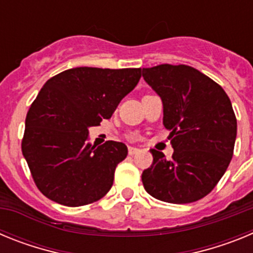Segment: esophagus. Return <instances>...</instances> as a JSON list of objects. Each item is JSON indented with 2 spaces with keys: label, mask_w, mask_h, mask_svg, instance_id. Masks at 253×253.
Wrapping results in <instances>:
<instances>
[{
  "label": "esophagus",
  "mask_w": 253,
  "mask_h": 253,
  "mask_svg": "<svg viewBox=\"0 0 253 253\" xmlns=\"http://www.w3.org/2000/svg\"><path fill=\"white\" fill-rule=\"evenodd\" d=\"M128 152H129V154H130V156H134V154H137L138 152H139V149L134 148V147H129Z\"/></svg>",
  "instance_id": "obj_1"
}]
</instances>
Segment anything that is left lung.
<instances>
[{
    "mask_svg": "<svg viewBox=\"0 0 253 253\" xmlns=\"http://www.w3.org/2000/svg\"><path fill=\"white\" fill-rule=\"evenodd\" d=\"M143 77L162 99L173 148L171 160L151 149L144 189L172 204L198 202L216 186L233 157L237 119L231 100L211 78L185 64L143 68Z\"/></svg>",
    "mask_w": 253,
    "mask_h": 253,
    "instance_id": "8db88e82",
    "label": "left lung"
}]
</instances>
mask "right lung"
Segmentation results:
<instances>
[{"instance_id": "add662e5", "label": "right lung", "mask_w": 253, "mask_h": 253, "mask_svg": "<svg viewBox=\"0 0 253 253\" xmlns=\"http://www.w3.org/2000/svg\"><path fill=\"white\" fill-rule=\"evenodd\" d=\"M140 77V68L77 67L45 82L29 109L21 142L40 193L66 207L91 204L109 193L128 148L115 140L92 146L88 128L111 118Z\"/></svg>"}]
</instances>
